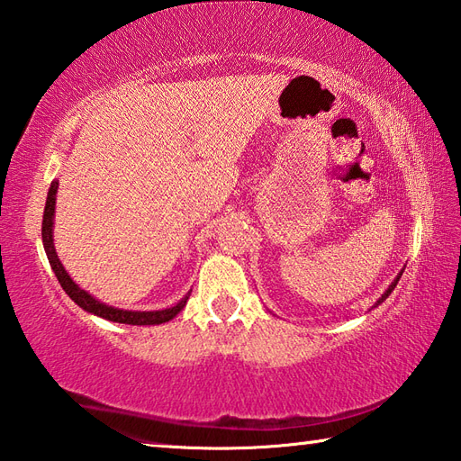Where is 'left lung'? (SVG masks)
Here are the masks:
<instances>
[{
  "label": "left lung",
  "mask_w": 461,
  "mask_h": 461,
  "mask_svg": "<svg viewBox=\"0 0 461 461\" xmlns=\"http://www.w3.org/2000/svg\"><path fill=\"white\" fill-rule=\"evenodd\" d=\"M401 276H402V270H401V274H398V276H396V278L393 280V284H391V285H388V288H386V292H384V294L381 295V298H378V300H376V303H375V308H376V305H381V303H383V302H384V300L388 298V295H391V292H393V290L396 288V284H398V280H401Z\"/></svg>",
  "instance_id": "1"
}]
</instances>
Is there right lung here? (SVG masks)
Masks as SVG:
<instances>
[{
	"label": "right lung",
	"mask_w": 461,
	"mask_h": 461,
	"mask_svg": "<svg viewBox=\"0 0 461 461\" xmlns=\"http://www.w3.org/2000/svg\"><path fill=\"white\" fill-rule=\"evenodd\" d=\"M57 189H59V181L55 179L53 183H50L49 193H47V203H45V212H43V229H41V234H43V247H45L50 268H53L59 284L63 285V290L68 294L70 300H73L77 305H80V308H83L85 312L102 317V320L126 323V325H159V323H166V321L173 320V317H176L183 308H185L191 292H187L177 303L169 305V308L153 310V312H134V310H120V308H114V305L102 303L100 300L95 298V295L80 288V285L73 278H70L68 272L65 270V266L60 264L59 257H57V250H55L53 224H55Z\"/></svg>",
	"instance_id": "obj_1"
}]
</instances>
